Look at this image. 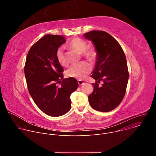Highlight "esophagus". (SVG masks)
I'll return each instance as SVG.
<instances>
[{
  "mask_svg": "<svg viewBox=\"0 0 156 156\" xmlns=\"http://www.w3.org/2000/svg\"><path fill=\"white\" fill-rule=\"evenodd\" d=\"M78 84H79L80 86H81V85H83V84H84V82H83L82 80H78Z\"/></svg>",
  "mask_w": 156,
  "mask_h": 156,
  "instance_id": "34e87169",
  "label": "esophagus"
}]
</instances>
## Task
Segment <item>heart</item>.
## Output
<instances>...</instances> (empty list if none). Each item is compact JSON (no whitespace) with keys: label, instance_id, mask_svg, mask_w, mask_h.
Returning <instances> with one entry per match:
<instances>
[{"label":"heart","instance_id":"heart-1","mask_svg":"<svg viewBox=\"0 0 156 156\" xmlns=\"http://www.w3.org/2000/svg\"><path fill=\"white\" fill-rule=\"evenodd\" d=\"M71 48L76 51L79 53H83V56L89 61L93 62L96 58V52L93 48H87V43L80 38H75L70 42ZM56 57L58 63L63 66L67 64L63 52V48H59L56 52ZM91 70V65L87 62H82L79 64L73 65L66 71V74L69 77L83 79L84 78Z\"/></svg>","mask_w":156,"mask_h":156}]
</instances>
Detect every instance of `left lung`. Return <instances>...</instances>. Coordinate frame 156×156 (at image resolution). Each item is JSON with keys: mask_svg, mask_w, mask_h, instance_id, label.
Returning a JSON list of instances; mask_svg holds the SVG:
<instances>
[{"mask_svg": "<svg viewBox=\"0 0 156 156\" xmlns=\"http://www.w3.org/2000/svg\"><path fill=\"white\" fill-rule=\"evenodd\" d=\"M83 36L92 41L96 52L91 75L96 83H92L94 90L88 96L89 103L94 110L107 112L115 108L125 94L129 78L126 57L119 43L107 32L91 31Z\"/></svg>", "mask_w": 156, "mask_h": 156, "instance_id": "left-lung-1", "label": "left lung"}]
</instances>
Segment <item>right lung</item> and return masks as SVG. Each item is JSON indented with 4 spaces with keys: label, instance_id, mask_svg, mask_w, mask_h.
I'll return each mask as SVG.
<instances>
[{
    "label": "right lung",
    "instance_id": "right-lung-1",
    "mask_svg": "<svg viewBox=\"0 0 156 156\" xmlns=\"http://www.w3.org/2000/svg\"><path fill=\"white\" fill-rule=\"evenodd\" d=\"M65 42L63 36L46 34L31 46L26 59L25 75L29 93L39 109L51 117L69 112L70 95L78 87L75 78H63V69L56 57L57 49Z\"/></svg>",
    "mask_w": 156,
    "mask_h": 156
}]
</instances>
